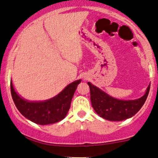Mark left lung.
I'll return each instance as SVG.
<instances>
[{"label":"left lung","instance_id":"1","mask_svg":"<svg viewBox=\"0 0 158 158\" xmlns=\"http://www.w3.org/2000/svg\"><path fill=\"white\" fill-rule=\"evenodd\" d=\"M90 90V100L94 110L99 117L110 121H122L133 117L142 108L148 95L150 85L146 94L135 100H119L103 92L88 82Z\"/></svg>","mask_w":158,"mask_h":158}]
</instances>
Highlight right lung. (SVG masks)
<instances>
[{"instance_id":"obj_1","label":"right lung","mask_w":158,"mask_h":158,"mask_svg":"<svg viewBox=\"0 0 158 158\" xmlns=\"http://www.w3.org/2000/svg\"><path fill=\"white\" fill-rule=\"evenodd\" d=\"M81 80L72 82L60 94L44 102H29L18 95L10 81L12 99L20 113L32 122L39 125H48L59 122L66 117L70 108L72 98Z\"/></svg>"}]
</instances>
